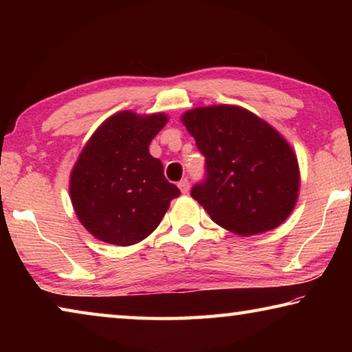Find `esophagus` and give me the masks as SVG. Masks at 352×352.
Listing matches in <instances>:
<instances>
[{
	"label": "esophagus",
	"instance_id": "obj_1",
	"mask_svg": "<svg viewBox=\"0 0 352 352\" xmlns=\"http://www.w3.org/2000/svg\"><path fill=\"white\" fill-rule=\"evenodd\" d=\"M178 188H180L183 194H188V190H189V180H188V178H183V180L178 183Z\"/></svg>",
	"mask_w": 352,
	"mask_h": 352
}]
</instances>
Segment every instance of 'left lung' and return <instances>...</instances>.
Segmentation results:
<instances>
[{
  "label": "left lung",
  "mask_w": 352,
  "mask_h": 352,
  "mask_svg": "<svg viewBox=\"0 0 352 352\" xmlns=\"http://www.w3.org/2000/svg\"><path fill=\"white\" fill-rule=\"evenodd\" d=\"M182 121L205 157V178L190 195L214 222L253 236L289 217L300 172L294 151L275 129L233 105L190 110Z\"/></svg>",
  "instance_id": "left-lung-1"
}]
</instances>
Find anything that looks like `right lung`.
I'll return each mask as SVG.
<instances>
[{
    "mask_svg": "<svg viewBox=\"0 0 352 352\" xmlns=\"http://www.w3.org/2000/svg\"><path fill=\"white\" fill-rule=\"evenodd\" d=\"M164 115L121 111L83 147L71 174L69 194L82 225L99 241L133 245L152 233L180 189L164 177L148 144L166 126Z\"/></svg>",
    "mask_w": 352,
    "mask_h": 352,
    "instance_id": "1",
    "label": "right lung"
}]
</instances>
